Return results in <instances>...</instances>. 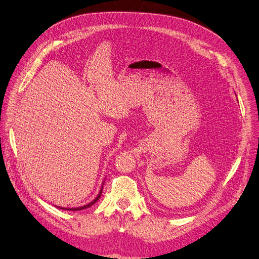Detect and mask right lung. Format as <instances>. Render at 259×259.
Listing matches in <instances>:
<instances>
[{
    "label": "right lung",
    "mask_w": 259,
    "mask_h": 259,
    "mask_svg": "<svg viewBox=\"0 0 259 259\" xmlns=\"http://www.w3.org/2000/svg\"><path fill=\"white\" fill-rule=\"evenodd\" d=\"M100 195H101V190H100V192H99V194H98V197L94 200L92 203H90V204H88V205H85V206H82V207H76V208H68V210H80V209H83V208H86V207H90L91 205H93L94 203H95L99 198H100ZM65 209H67V208H65Z\"/></svg>",
    "instance_id": "right-lung-1"
}]
</instances>
